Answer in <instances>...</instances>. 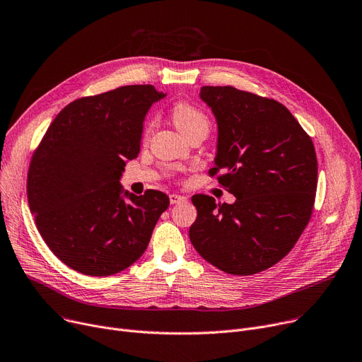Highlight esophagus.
<instances>
[{
  "mask_svg": "<svg viewBox=\"0 0 362 362\" xmlns=\"http://www.w3.org/2000/svg\"><path fill=\"white\" fill-rule=\"evenodd\" d=\"M186 201V197H182L179 194H171L170 195V202L171 204H180V202H185Z\"/></svg>",
  "mask_w": 362,
  "mask_h": 362,
  "instance_id": "34e87169",
  "label": "esophagus"
}]
</instances>
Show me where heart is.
Segmentation results:
<instances>
[{"label":"heart","instance_id":"1","mask_svg":"<svg viewBox=\"0 0 362 362\" xmlns=\"http://www.w3.org/2000/svg\"><path fill=\"white\" fill-rule=\"evenodd\" d=\"M171 117L176 127L182 132V135L187 136L197 130L210 129V120L205 116V112L194 104L189 103H177L173 110H171ZM152 124L148 127L146 133L151 130Z\"/></svg>","mask_w":362,"mask_h":362}]
</instances>
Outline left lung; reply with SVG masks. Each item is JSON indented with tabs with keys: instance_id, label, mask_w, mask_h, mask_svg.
Here are the masks:
<instances>
[{
	"instance_id": "obj_1",
	"label": "left lung",
	"mask_w": 362,
	"mask_h": 362,
	"mask_svg": "<svg viewBox=\"0 0 362 362\" xmlns=\"http://www.w3.org/2000/svg\"><path fill=\"white\" fill-rule=\"evenodd\" d=\"M199 98L217 122L210 175L233 204L194 195L197 220L189 238L218 270L250 276L286 257L305 229L317 191L311 138L283 104L233 86H202Z\"/></svg>"
}]
</instances>
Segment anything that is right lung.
Masks as SVG:
<instances>
[{
    "label": "right lung",
    "mask_w": 362,
    "mask_h": 362,
    "mask_svg": "<svg viewBox=\"0 0 362 362\" xmlns=\"http://www.w3.org/2000/svg\"><path fill=\"white\" fill-rule=\"evenodd\" d=\"M165 93L130 85L66 105L32 157L28 201L54 255L86 276L123 272L145 252L170 199L136 197L120 179L141 149L151 105Z\"/></svg>",
    "instance_id": "right-lung-1"
}]
</instances>
